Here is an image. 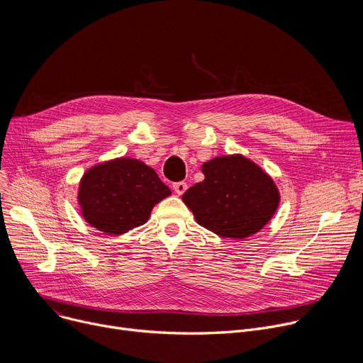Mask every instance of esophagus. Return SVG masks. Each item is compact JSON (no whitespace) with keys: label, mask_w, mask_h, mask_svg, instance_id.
I'll return each mask as SVG.
<instances>
[{"label":"esophagus","mask_w":363,"mask_h":363,"mask_svg":"<svg viewBox=\"0 0 363 363\" xmlns=\"http://www.w3.org/2000/svg\"><path fill=\"white\" fill-rule=\"evenodd\" d=\"M172 188H174V191H175L178 195H182V194L186 191L188 185H186V182L179 181V182H175V184L172 185Z\"/></svg>","instance_id":"obj_1"}]
</instances>
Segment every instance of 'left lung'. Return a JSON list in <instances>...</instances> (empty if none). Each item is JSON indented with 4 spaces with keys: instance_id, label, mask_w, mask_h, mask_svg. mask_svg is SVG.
<instances>
[{
    "instance_id": "left-lung-1",
    "label": "left lung",
    "mask_w": 363,
    "mask_h": 363,
    "mask_svg": "<svg viewBox=\"0 0 363 363\" xmlns=\"http://www.w3.org/2000/svg\"><path fill=\"white\" fill-rule=\"evenodd\" d=\"M202 174L205 179L182 195L201 227L220 237L242 240L260 231L274 216L280 202L277 186L242 155L205 162Z\"/></svg>"
}]
</instances>
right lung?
Returning <instances> with one entry per match:
<instances>
[{"label":"right lung","mask_w":363,"mask_h":363,"mask_svg":"<svg viewBox=\"0 0 363 363\" xmlns=\"http://www.w3.org/2000/svg\"><path fill=\"white\" fill-rule=\"evenodd\" d=\"M171 189L150 167L132 158L99 164L83 175L79 203L83 218L109 235L143 225L160 201Z\"/></svg>","instance_id":"right-lung-1"}]
</instances>
